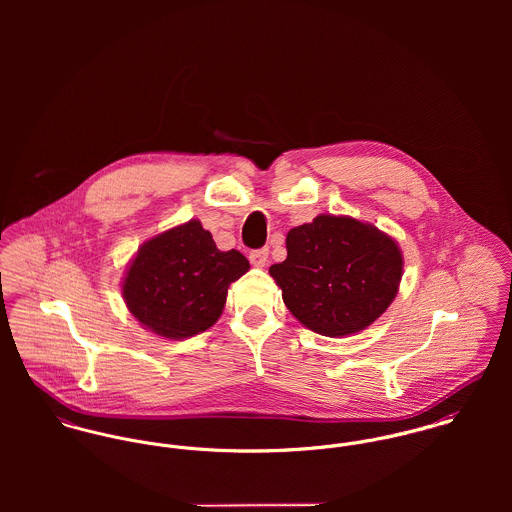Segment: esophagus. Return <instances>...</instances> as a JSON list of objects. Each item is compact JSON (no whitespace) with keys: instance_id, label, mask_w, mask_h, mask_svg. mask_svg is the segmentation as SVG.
<instances>
[{"instance_id":"obj_1","label":"esophagus","mask_w":512,"mask_h":512,"mask_svg":"<svg viewBox=\"0 0 512 512\" xmlns=\"http://www.w3.org/2000/svg\"><path fill=\"white\" fill-rule=\"evenodd\" d=\"M268 248H258V250H252L250 252V262L254 264V266H258V268H262V266H266V262H268Z\"/></svg>"}]
</instances>
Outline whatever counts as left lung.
<instances>
[{"instance_id": "left-lung-1", "label": "left lung", "mask_w": 512, "mask_h": 512, "mask_svg": "<svg viewBox=\"0 0 512 512\" xmlns=\"http://www.w3.org/2000/svg\"><path fill=\"white\" fill-rule=\"evenodd\" d=\"M288 258L270 266L293 317L325 337L366 329L392 303L402 280V252L376 226L319 215L286 238Z\"/></svg>"}]
</instances>
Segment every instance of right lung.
<instances>
[{"instance_id": "right-lung-1", "label": "right lung", "mask_w": 512, "mask_h": 512, "mask_svg": "<svg viewBox=\"0 0 512 512\" xmlns=\"http://www.w3.org/2000/svg\"><path fill=\"white\" fill-rule=\"evenodd\" d=\"M250 268L238 250L220 252L199 220L142 244L122 295L132 315L159 337L187 339L219 321L228 286Z\"/></svg>"}]
</instances>
